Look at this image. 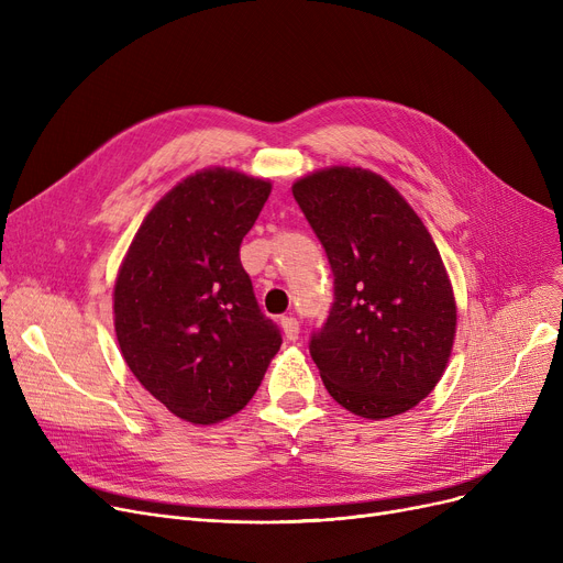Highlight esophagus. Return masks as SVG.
<instances>
[{
	"instance_id": "esophagus-1",
	"label": "esophagus",
	"mask_w": 563,
	"mask_h": 563,
	"mask_svg": "<svg viewBox=\"0 0 563 563\" xmlns=\"http://www.w3.org/2000/svg\"><path fill=\"white\" fill-rule=\"evenodd\" d=\"M280 327H283V333H285V338H287L289 342H297V340H299L301 327H299L297 317H283V319H280Z\"/></svg>"
}]
</instances>
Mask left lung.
Wrapping results in <instances>:
<instances>
[{
	"label": "left lung",
	"mask_w": 563,
	"mask_h": 563,
	"mask_svg": "<svg viewBox=\"0 0 563 563\" xmlns=\"http://www.w3.org/2000/svg\"><path fill=\"white\" fill-rule=\"evenodd\" d=\"M333 272L310 356L329 395L367 420L418 406L448 367L456 301L445 264L401 194L365 168L333 166L291 187Z\"/></svg>",
	"instance_id": "obj_1"
}]
</instances>
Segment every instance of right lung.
<instances>
[{"instance_id": "obj_1", "label": "right lung", "mask_w": 563, "mask_h": 563, "mask_svg": "<svg viewBox=\"0 0 563 563\" xmlns=\"http://www.w3.org/2000/svg\"><path fill=\"white\" fill-rule=\"evenodd\" d=\"M272 183L205 168L173 187L134 234L113 287V327L141 386L173 416L240 412L283 338L264 317L240 246Z\"/></svg>"}]
</instances>
